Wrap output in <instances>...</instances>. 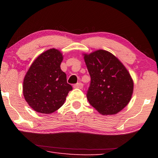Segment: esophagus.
Returning a JSON list of instances; mask_svg holds the SVG:
<instances>
[{
    "mask_svg": "<svg viewBox=\"0 0 158 158\" xmlns=\"http://www.w3.org/2000/svg\"><path fill=\"white\" fill-rule=\"evenodd\" d=\"M83 86H84V84H82V83H77V84L74 85V88H75V89H81Z\"/></svg>",
    "mask_w": 158,
    "mask_h": 158,
    "instance_id": "obj_1",
    "label": "esophagus"
}]
</instances>
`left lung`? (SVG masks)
I'll return each mask as SVG.
<instances>
[{"label": "left lung", "instance_id": "8db88e82", "mask_svg": "<svg viewBox=\"0 0 158 158\" xmlns=\"http://www.w3.org/2000/svg\"><path fill=\"white\" fill-rule=\"evenodd\" d=\"M90 76L87 99L102 115H114L132 98L134 82L126 68L111 53L103 49L83 53Z\"/></svg>", "mask_w": 158, "mask_h": 158}]
</instances>
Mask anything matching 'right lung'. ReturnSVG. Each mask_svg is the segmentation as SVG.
I'll return each mask as SVG.
<instances>
[{"instance_id":"right-lung-1","label":"right lung","mask_w":158,"mask_h":158,"mask_svg":"<svg viewBox=\"0 0 158 158\" xmlns=\"http://www.w3.org/2000/svg\"><path fill=\"white\" fill-rule=\"evenodd\" d=\"M63 53L47 50L31 64L23 79V93L28 105L38 113L49 114L63 106L69 91L66 74L61 70Z\"/></svg>"}]
</instances>
